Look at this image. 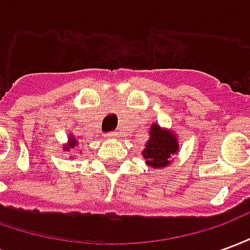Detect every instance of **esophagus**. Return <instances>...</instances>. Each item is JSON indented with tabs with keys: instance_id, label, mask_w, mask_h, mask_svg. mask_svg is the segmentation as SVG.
Instances as JSON below:
<instances>
[{
	"instance_id": "1",
	"label": "esophagus",
	"mask_w": 250,
	"mask_h": 250,
	"mask_svg": "<svg viewBox=\"0 0 250 250\" xmlns=\"http://www.w3.org/2000/svg\"><path fill=\"white\" fill-rule=\"evenodd\" d=\"M107 138H108V139H116V138H118V134H116V132H109V134H107Z\"/></svg>"
}]
</instances>
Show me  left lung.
<instances>
[{
    "mask_svg": "<svg viewBox=\"0 0 250 250\" xmlns=\"http://www.w3.org/2000/svg\"><path fill=\"white\" fill-rule=\"evenodd\" d=\"M179 151L178 136L171 130L162 128L158 123L150 127V138L145 145L142 155L147 166L152 168L167 167L171 157Z\"/></svg>",
    "mask_w": 250,
    "mask_h": 250,
    "instance_id": "1",
    "label": "left lung"
}]
</instances>
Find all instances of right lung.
<instances>
[{
	"label": "right lung",
	"mask_w": 250,
	"mask_h": 250,
	"mask_svg": "<svg viewBox=\"0 0 250 250\" xmlns=\"http://www.w3.org/2000/svg\"><path fill=\"white\" fill-rule=\"evenodd\" d=\"M79 145V142H77V139L73 136V134H69V136H68V142H66L65 145H62V148H64V151H69L71 148H75V146H77Z\"/></svg>",
	"instance_id": "add662e5"
}]
</instances>
